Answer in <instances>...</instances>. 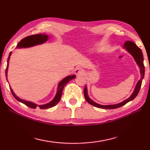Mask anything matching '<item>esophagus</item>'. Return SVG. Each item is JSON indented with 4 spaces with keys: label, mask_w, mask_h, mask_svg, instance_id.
Segmentation results:
<instances>
[{
    "label": "esophagus",
    "mask_w": 150,
    "mask_h": 150,
    "mask_svg": "<svg viewBox=\"0 0 150 150\" xmlns=\"http://www.w3.org/2000/svg\"><path fill=\"white\" fill-rule=\"evenodd\" d=\"M83 70L82 69V68H77L75 70V74H76L77 76H80V75H83Z\"/></svg>",
    "instance_id": "34e87169"
}]
</instances>
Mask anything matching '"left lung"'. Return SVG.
Instances as JSON below:
<instances>
[{
	"instance_id": "left-lung-1",
	"label": "left lung",
	"mask_w": 150,
	"mask_h": 150,
	"mask_svg": "<svg viewBox=\"0 0 150 150\" xmlns=\"http://www.w3.org/2000/svg\"><path fill=\"white\" fill-rule=\"evenodd\" d=\"M123 48L125 49L126 51H127L128 53H130L131 55H132L134 58V60L136 61V64H138V67L140 68V79L138 80V82H137V83H136V87L134 88V90L133 93L128 99H125V101L120 102L119 103L114 104V105H100L96 103L95 101H93L92 99L89 98L88 93V89L86 86L84 88V91H83L85 99L91 105L98 107V108L104 109H117V108H119L120 107L125 105L127 104L128 102L133 100V99L137 96L139 91H140V89L141 88L142 82V80L144 79V72H145V68H144V57H143L142 52L141 49L139 48V47L136 45L134 42L130 41H126L124 46H123Z\"/></svg>"
}]
</instances>
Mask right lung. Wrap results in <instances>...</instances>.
Here are the masks:
<instances>
[{
	"label": "right lung",
	"instance_id": "right-lung-1",
	"mask_svg": "<svg viewBox=\"0 0 150 150\" xmlns=\"http://www.w3.org/2000/svg\"><path fill=\"white\" fill-rule=\"evenodd\" d=\"M49 35H46V34L44 33H41V34H36V35H30V36H28L26 38H23L22 39L19 43L17 45V48H28V47H31L35 45H41L43 44L44 43L48 40L49 39ZM12 52H10L9 54V57L8 58L7 60V67L6 68V80L7 79V74H8V65H9V60H10V56H11ZM76 78L75 75H72V76H68L65 77L64 78L60 81V82L58 84V88H57V93L55 95L54 98L51 101H50L49 103L44 104V105H37L35 103H33L31 101H25L24 99H22L20 98L16 95L14 93V91H13L11 87H10V91H11L12 94L13 96L14 97L15 99L18 100V101L21 102L23 104H25L26 106H28L30 108L32 109H35L37 107H39L41 109H49L51 108V107H52L56 105L59 103V101L60 100V98H61L62 96V90L64 89V87L65 85L67 84V83L70 82V80H72L74 78Z\"/></svg>",
	"mask_w": 150,
	"mask_h": 150
}]
</instances>
